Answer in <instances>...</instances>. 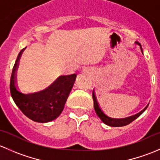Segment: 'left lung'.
<instances>
[{"instance_id":"obj_1","label":"left lung","mask_w":160,"mask_h":160,"mask_svg":"<svg viewBox=\"0 0 160 160\" xmlns=\"http://www.w3.org/2000/svg\"><path fill=\"white\" fill-rule=\"evenodd\" d=\"M135 43L140 46V48H141V51L142 52V49L141 47L142 46L141 44H140L139 42H135ZM92 95H93V107H94V110L96 111V114H98V117L101 118V120L102 121L104 124H106L107 125H109V126H111V127H122V126H125V125H128V124H130L131 122H133L134 120L138 118L146 110L147 107L149 106V104H148V105L146 106L142 111H141L139 113L135 114V115L130 116V117H128V118H112L108 117V115H106V114L104 113V111L101 110V108L99 106V104H98V101H97V98L96 96H95L94 90H93Z\"/></svg>"}]
</instances>
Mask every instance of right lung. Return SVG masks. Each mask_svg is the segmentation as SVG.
Wrapping results in <instances>:
<instances>
[{"mask_svg": "<svg viewBox=\"0 0 160 160\" xmlns=\"http://www.w3.org/2000/svg\"><path fill=\"white\" fill-rule=\"evenodd\" d=\"M23 49L21 50L12 70L10 81L11 94L16 105L32 121L46 123L59 117L73 87L77 75L60 76L48 88L33 93L25 94L16 85V71Z\"/></svg>", "mask_w": 160, "mask_h": 160, "instance_id": "add662e5", "label": "right lung"}]
</instances>
